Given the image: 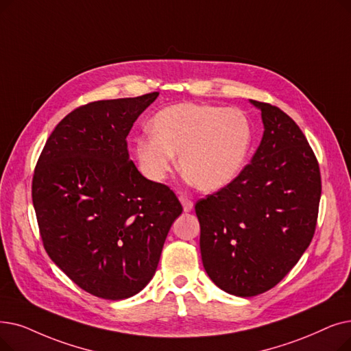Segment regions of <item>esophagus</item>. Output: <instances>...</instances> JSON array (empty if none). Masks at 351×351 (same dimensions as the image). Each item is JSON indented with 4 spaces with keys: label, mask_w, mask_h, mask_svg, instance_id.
Wrapping results in <instances>:
<instances>
[{
    "label": "esophagus",
    "mask_w": 351,
    "mask_h": 351,
    "mask_svg": "<svg viewBox=\"0 0 351 351\" xmlns=\"http://www.w3.org/2000/svg\"><path fill=\"white\" fill-rule=\"evenodd\" d=\"M179 201H180L182 205H184V210H185V212H191V210L193 209V202H192L191 199H188L186 196L180 195V196H179Z\"/></svg>",
    "instance_id": "34e87169"
}]
</instances>
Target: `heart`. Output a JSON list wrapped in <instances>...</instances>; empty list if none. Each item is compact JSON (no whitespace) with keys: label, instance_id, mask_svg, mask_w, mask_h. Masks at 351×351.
I'll list each match as a JSON object with an SVG mask.
<instances>
[{"label":"heart","instance_id":"1","mask_svg":"<svg viewBox=\"0 0 351 351\" xmlns=\"http://www.w3.org/2000/svg\"><path fill=\"white\" fill-rule=\"evenodd\" d=\"M152 134L133 143L142 173L165 180L176 166L197 189L218 191L238 178L254 142L251 119L239 109L217 104L167 106L150 120Z\"/></svg>","mask_w":351,"mask_h":351}]
</instances>
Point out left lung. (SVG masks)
I'll return each instance as SVG.
<instances>
[{"label":"left lung","instance_id":"left-lung-1","mask_svg":"<svg viewBox=\"0 0 351 351\" xmlns=\"http://www.w3.org/2000/svg\"><path fill=\"white\" fill-rule=\"evenodd\" d=\"M261 110L263 141L230 185L195 205L202 264L225 293L254 297L276 287L314 237L322 176L295 121L277 106Z\"/></svg>","mask_w":351,"mask_h":351}]
</instances>
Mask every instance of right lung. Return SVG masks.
<instances>
[{
  "label": "right lung",
  "instance_id": "right-lung-1",
  "mask_svg": "<svg viewBox=\"0 0 351 351\" xmlns=\"http://www.w3.org/2000/svg\"><path fill=\"white\" fill-rule=\"evenodd\" d=\"M158 91L80 106L56 126L36 165L33 205L51 261L84 291L129 298L155 276L182 205L129 159L126 138Z\"/></svg>",
  "mask_w": 351,
  "mask_h": 351
}]
</instances>
